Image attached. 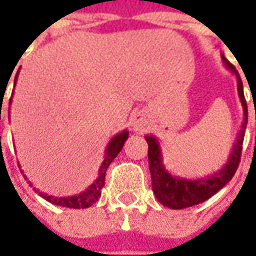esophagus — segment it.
Instances as JSON below:
<instances>
[{
  "label": "esophagus",
  "instance_id": "esophagus-1",
  "mask_svg": "<svg viewBox=\"0 0 256 256\" xmlns=\"http://www.w3.org/2000/svg\"><path fill=\"white\" fill-rule=\"evenodd\" d=\"M131 124H132V128L135 131H144L145 126H146V116H145V114H135L132 116V120H131Z\"/></svg>",
  "mask_w": 256,
  "mask_h": 256
}]
</instances>
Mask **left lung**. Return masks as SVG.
I'll use <instances>...</instances> for the list:
<instances>
[{"instance_id": "8db88e82", "label": "left lung", "mask_w": 256, "mask_h": 256, "mask_svg": "<svg viewBox=\"0 0 256 256\" xmlns=\"http://www.w3.org/2000/svg\"><path fill=\"white\" fill-rule=\"evenodd\" d=\"M221 58L225 68L231 71L236 78L238 96H240L242 111H244L241 130L236 135V141L232 146L231 154L226 162L222 165V168L211 175L200 176V178H186V176L174 175L165 168L162 148L158 138L155 135H145V141L148 142V164H150V172H151V180H152L154 195L164 206H168L171 210H182V208L194 206L196 204L206 201L214 194H216L231 181L240 165L242 142H244V135L246 130V122H248V108H246L245 96H244V85H242L238 71L224 56V54H221Z\"/></svg>"}]
</instances>
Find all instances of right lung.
Instances as JSON below:
<instances>
[{"label": "right lung", "instance_id": "1", "mask_svg": "<svg viewBox=\"0 0 256 256\" xmlns=\"http://www.w3.org/2000/svg\"><path fill=\"white\" fill-rule=\"evenodd\" d=\"M18 72H20V70H18ZM18 72L15 75L14 85L16 84ZM11 102H12V96H11V100H10V105H11ZM128 135H130L128 130H124L121 132L115 134L112 138H111V141L108 142L106 148H105V155H104L102 164H101V166H100V170H98V176H96L95 181L82 192L75 194V195H71V196H54V195H48V194H45V192H40V190H35L34 188L35 192H38L40 196H42L44 200H46L48 202H51V204H54V205H58V206L75 208V210H80V208H90V206L98 201V198L101 196V191H102V186L104 184H105V174H106V170H108L110 164L115 160V156H116V155L120 154V151L122 150L124 144L128 140ZM21 172L24 174V171ZM25 180H28V178L25 176ZM28 182H30V185L32 186L31 181Z\"/></svg>", "mask_w": 256, "mask_h": 256}]
</instances>
